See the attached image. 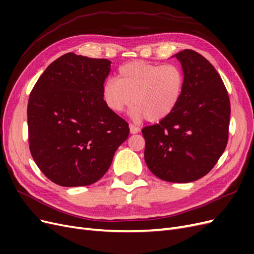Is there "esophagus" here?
I'll use <instances>...</instances> for the list:
<instances>
[{"mask_svg":"<svg viewBox=\"0 0 254 254\" xmlns=\"http://www.w3.org/2000/svg\"><path fill=\"white\" fill-rule=\"evenodd\" d=\"M129 128H130V132L131 133H137L140 131V127L136 125H133V124H130Z\"/></svg>","mask_w":254,"mask_h":254,"instance_id":"1","label":"esophagus"}]
</instances>
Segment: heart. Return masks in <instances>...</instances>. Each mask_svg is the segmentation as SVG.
<instances>
[{"mask_svg":"<svg viewBox=\"0 0 254 254\" xmlns=\"http://www.w3.org/2000/svg\"><path fill=\"white\" fill-rule=\"evenodd\" d=\"M184 82V73L178 64L131 61L119 67L117 77L105 81L102 97L115 113L124 111L132 102L134 118L158 122L167 118L178 106Z\"/></svg>","mask_w":254,"mask_h":254,"instance_id":"b5f03b06","label":"heart"}]
</instances>
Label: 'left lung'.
Instances as JSON below:
<instances>
[{
	"instance_id": "8db88e82",
	"label": "left lung",
	"mask_w": 254,
	"mask_h": 254,
	"mask_svg": "<svg viewBox=\"0 0 254 254\" xmlns=\"http://www.w3.org/2000/svg\"><path fill=\"white\" fill-rule=\"evenodd\" d=\"M182 64L184 89L167 118L142 129L144 158L150 172L168 182L200 179L217 163L229 137L231 107L215 67L200 54H176Z\"/></svg>"
}]
</instances>
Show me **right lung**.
<instances>
[{"label": "right lung", "mask_w": 254, "mask_h": 254, "mask_svg": "<svg viewBox=\"0 0 254 254\" xmlns=\"http://www.w3.org/2000/svg\"><path fill=\"white\" fill-rule=\"evenodd\" d=\"M111 61L64 54L29 94L28 144L45 177L61 187L96 182L129 135L128 123L103 101Z\"/></svg>", "instance_id": "1"}]
</instances>
